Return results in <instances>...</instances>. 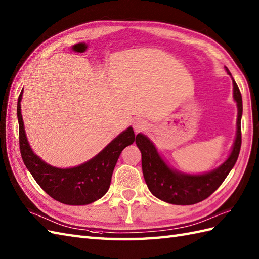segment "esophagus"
<instances>
[{
  "label": "esophagus",
  "instance_id": "1",
  "mask_svg": "<svg viewBox=\"0 0 259 259\" xmlns=\"http://www.w3.org/2000/svg\"><path fill=\"white\" fill-rule=\"evenodd\" d=\"M134 129L136 132H142L148 129V123L146 120L143 119H137L134 122Z\"/></svg>",
  "mask_w": 259,
  "mask_h": 259
}]
</instances>
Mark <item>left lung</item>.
I'll use <instances>...</instances> for the list:
<instances>
[{"label":"left lung","instance_id":"1","mask_svg":"<svg viewBox=\"0 0 259 259\" xmlns=\"http://www.w3.org/2000/svg\"><path fill=\"white\" fill-rule=\"evenodd\" d=\"M226 68V67H225ZM228 75L230 71L226 68ZM232 76V75H231ZM233 97L237 104V131L230 157L218 169L203 174H186L173 170L158 153L154 144L144 135H137L136 143L142 155V172L150 192L160 200L176 205H192L205 200L219 189L235 165L242 146L240 119L243 101L239 88L233 79Z\"/></svg>","mask_w":259,"mask_h":259}]
</instances>
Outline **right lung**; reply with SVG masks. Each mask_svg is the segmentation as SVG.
Returning <instances> with one entry per match:
<instances>
[{
    "label": "right lung",
    "instance_id": "right-lung-1",
    "mask_svg": "<svg viewBox=\"0 0 259 259\" xmlns=\"http://www.w3.org/2000/svg\"><path fill=\"white\" fill-rule=\"evenodd\" d=\"M23 90L17 101L20 150L24 164L35 181L54 200L67 205H86L104 196L110 186L111 177L122 150L137 137L129 127L115 138L96 157L78 166L59 169L45 163L29 147L21 112Z\"/></svg>",
    "mask_w": 259,
    "mask_h": 259
}]
</instances>
